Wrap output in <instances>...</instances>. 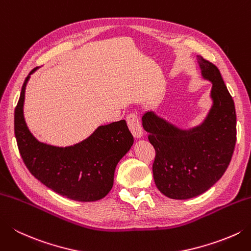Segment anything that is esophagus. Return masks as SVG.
I'll use <instances>...</instances> for the list:
<instances>
[{
	"mask_svg": "<svg viewBox=\"0 0 251 251\" xmlns=\"http://www.w3.org/2000/svg\"><path fill=\"white\" fill-rule=\"evenodd\" d=\"M126 121H127V125H128L132 136H134L135 138H141L142 135H144V131H142L141 125H140L137 115L134 114V113H130V114L127 115Z\"/></svg>",
	"mask_w": 251,
	"mask_h": 251,
	"instance_id": "34e87169",
	"label": "esophagus"
}]
</instances>
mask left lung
Returning <instances> with one entry per match:
<instances>
[{"instance_id": "8db88e82", "label": "left lung", "mask_w": 251, "mask_h": 251, "mask_svg": "<svg viewBox=\"0 0 251 251\" xmlns=\"http://www.w3.org/2000/svg\"><path fill=\"white\" fill-rule=\"evenodd\" d=\"M201 75L212 82L213 103L199 126L181 129L154 112L142 116V126L155 150L152 172L156 187L171 199L203 194L222 177L236 144L234 100L219 68L198 56Z\"/></svg>"}]
</instances>
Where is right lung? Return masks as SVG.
<instances>
[{
	"instance_id": "add662e5",
	"label": "right lung",
	"mask_w": 251,
	"mask_h": 251,
	"mask_svg": "<svg viewBox=\"0 0 251 251\" xmlns=\"http://www.w3.org/2000/svg\"><path fill=\"white\" fill-rule=\"evenodd\" d=\"M15 109L14 129L19 153L29 172L48 188L76 201H97L110 193L117 163L129 151L134 137L124 120L99 126L78 144L56 147L34 138L24 119L25 90Z\"/></svg>"
}]
</instances>
